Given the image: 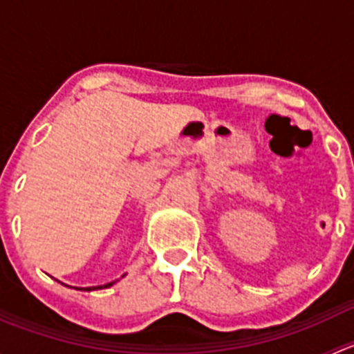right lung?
<instances>
[{
	"label": "right lung",
	"instance_id": "right-lung-1",
	"mask_svg": "<svg viewBox=\"0 0 354 354\" xmlns=\"http://www.w3.org/2000/svg\"><path fill=\"white\" fill-rule=\"evenodd\" d=\"M114 283H116V281H113V283H108V284H104V286H92V288H75V289H78V291H95V289H106V288H111V286H113Z\"/></svg>",
	"mask_w": 354,
	"mask_h": 354
}]
</instances>
